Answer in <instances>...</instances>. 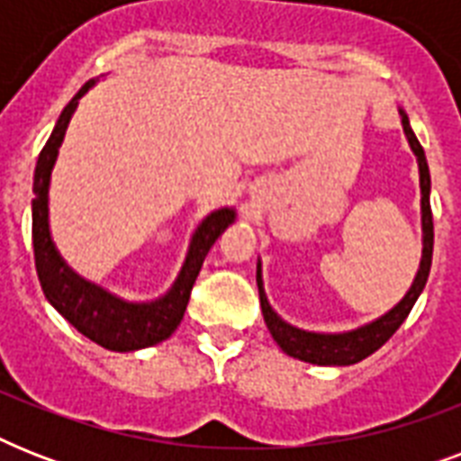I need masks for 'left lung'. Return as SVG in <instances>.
<instances>
[{"instance_id": "left-lung-1", "label": "left lung", "mask_w": 461, "mask_h": 461, "mask_svg": "<svg viewBox=\"0 0 461 461\" xmlns=\"http://www.w3.org/2000/svg\"><path fill=\"white\" fill-rule=\"evenodd\" d=\"M400 112L402 129L407 136V143L411 148V153L416 155V165H419V186H421V263L416 270V277L411 282V287L407 289V294L402 296L400 302L394 303L390 311L378 315L375 321L364 322L354 330H344V332H315V330L296 328L292 322H287L282 315H277L270 302H267L266 287H263V270H260V258L256 266V282H258L260 294V308H263V318L270 330V335L280 349L289 357L306 361V364L315 366H351L364 361L366 357H371L373 351L380 349L390 337L397 332L409 311L414 308L416 299L421 296L426 280L430 273V260H433V215H430V172L423 148L419 139L411 131L407 112Z\"/></svg>"}]
</instances>
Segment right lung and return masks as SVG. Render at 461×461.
Segmentation results:
<instances>
[{"mask_svg":"<svg viewBox=\"0 0 461 461\" xmlns=\"http://www.w3.org/2000/svg\"><path fill=\"white\" fill-rule=\"evenodd\" d=\"M104 76V74H103ZM100 78H90L71 103L61 110L50 139L38 158L32 174V251H35V270L47 302L52 303L81 335L110 351H139L153 344L165 342L174 330L179 328L194 282L203 267V260L230 224L237 220V210L231 205L212 210L198 222L191 234L186 256L181 270L174 277L172 287L165 294L150 302H129L97 282L86 280L68 266L59 253L50 230V184L52 169L59 158V148L67 136L68 122L74 117L78 100L88 93Z\"/></svg>","mask_w":461,"mask_h":461,"instance_id":"add662e5","label":"right lung"}]
</instances>
